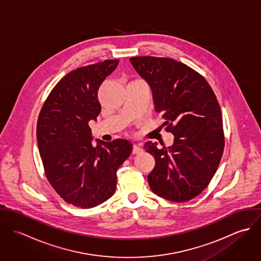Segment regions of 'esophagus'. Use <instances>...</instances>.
Masks as SVG:
<instances>
[{
    "label": "esophagus",
    "mask_w": 261,
    "mask_h": 261,
    "mask_svg": "<svg viewBox=\"0 0 261 261\" xmlns=\"http://www.w3.org/2000/svg\"><path fill=\"white\" fill-rule=\"evenodd\" d=\"M142 151H143V149H142L140 146H138V145H135V146H134V148H133V153L137 154V153H141Z\"/></svg>",
    "instance_id": "obj_1"
}]
</instances>
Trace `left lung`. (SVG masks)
Instances as JSON below:
<instances>
[{"label": "left lung", "instance_id": "8db88e82", "mask_svg": "<svg viewBox=\"0 0 261 261\" xmlns=\"http://www.w3.org/2000/svg\"><path fill=\"white\" fill-rule=\"evenodd\" d=\"M129 61L149 83L154 111L175 137L168 148L145 144L155 160L149 187L164 199L189 201L209 185L223 154V120L216 95L202 75L182 62L153 56Z\"/></svg>", "mask_w": 261, "mask_h": 261}]
</instances>
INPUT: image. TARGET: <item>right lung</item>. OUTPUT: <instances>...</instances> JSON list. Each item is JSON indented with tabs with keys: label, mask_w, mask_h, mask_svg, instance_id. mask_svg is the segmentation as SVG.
Here are the masks:
<instances>
[{
	"label": "right lung",
	"mask_w": 261,
	"mask_h": 261,
	"mask_svg": "<svg viewBox=\"0 0 261 261\" xmlns=\"http://www.w3.org/2000/svg\"><path fill=\"white\" fill-rule=\"evenodd\" d=\"M119 60H105L65 75L51 90L37 121V143L45 175L67 203L84 209L113 195L116 171L133 145L117 139L92 145L88 122L101 111L97 92Z\"/></svg>",
	"instance_id": "obj_1"
}]
</instances>
